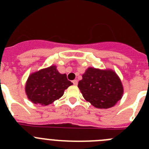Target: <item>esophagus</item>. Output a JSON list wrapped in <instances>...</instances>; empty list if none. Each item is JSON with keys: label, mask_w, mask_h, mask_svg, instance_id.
<instances>
[{"label": "esophagus", "mask_w": 149, "mask_h": 149, "mask_svg": "<svg viewBox=\"0 0 149 149\" xmlns=\"http://www.w3.org/2000/svg\"><path fill=\"white\" fill-rule=\"evenodd\" d=\"M72 83H73L74 85H75V86H77V83H78V82H77V80H74V81H72Z\"/></svg>", "instance_id": "34e87169"}]
</instances>
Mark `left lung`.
<instances>
[{
  "instance_id": "8db88e82",
  "label": "left lung",
  "mask_w": 149,
  "mask_h": 149,
  "mask_svg": "<svg viewBox=\"0 0 149 149\" xmlns=\"http://www.w3.org/2000/svg\"><path fill=\"white\" fill-rule=\"evenodd\" d=\"M82 77L78 88L84 98L97 108H110L122 98V83L113 71L89 68Z\"/></svg>"
}]
</instances>
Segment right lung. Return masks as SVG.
Segmentation results:
<instances>
[{"label":"right lung","instance_id":"1","mask_svg":"<svg viewBox=\"0 0 149 149\" xmlns=\"http://www.w3.org/2000/svg\"><path fill=\"white\" fill-rule=\"evenodd\" d=\"M72 84L65 74H60L56 66L52 65L30 74L25 91L33 103L46 106L59 99L64 90Z\"/></svg>","mask_w":149,"mask_h":149}]
</instances>
